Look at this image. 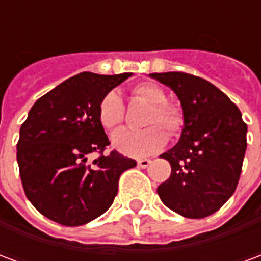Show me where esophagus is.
<instances>
[{"instance_id": "1", "label": "esophagus", "mask_w": 261, "mask_h": 261, "mask_svg": "<svg viewBox=\"0 0 261 261\" xmlns=\"http://www.w3.org/2000/svg\"><path fill=\"white\" fill-rule=\"evenodd\" d=\"M138 166L140 168H142V169H145V168H148V165L151 164V159H138Z\"/></svg>"}]
</instances>
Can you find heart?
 <instances>
[{
    "label": "heart",
    "instance_id": "1",
    "mask_svg": "<svg viewBox=\"0 0 261 261\" xmlns=\"http://www.w3.org/2000/svg\"><path fill=\"white\" fill-rule=\"evenodd\" d=\"M133 95L151 106L145 119V130H119L112 137L113 147L125 156L144 158L156 152L166 142L165 131L156 124L162 125L170 136H175L183 125L180 110L166 102V93L162 88L152 82H144L134 86ZM97 117L103 128L116 130L124 119V103L116 91L108 92L99 103Z\"/></svg>",
    "mask_w": 261,
    "mask_h": 261
}]
</instances>
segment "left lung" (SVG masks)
Returning <instances> with one entry per match:
<instances>
[{"label":"left lung","instance_id":"8db88e82","mask_svg":"<svg viewBox=\"0 0 261 261\" xmlns=\"http://www.w3.org/2000/svg\"><path fill=\"white\" fill-rule=\"evenodd\" d=\"M149 76L175 92L183 110L180 140L159 156L169 161L172 173L159 185L158 196L181 217H208L238 186L247 125L235 103L211 82L185 72Z\"/></svg>","mask_w":261,"mask_h":261}]
</instances>
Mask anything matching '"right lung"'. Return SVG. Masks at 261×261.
Segmentation results:
<instances>
[{
    "instance_id": "1",
    "label": "right lung",
    "mask_w": 261,
    "mask_h": 261,
    "mask_svg": "<svg viewBox=\"0 0 261 261\" xmlns=\"http://www.w3.org/2000/svg\"><path fill=\"white\" fill-rule=\"evenodd\" d=\"M131 75L81 72L32 106L20 127L16 159L28 200L48 219L80 226L100 217L113 204L120 175L137 165L116 151L86 164L89 153L109 145L99 103Z\"/></svg>"
}]
</instances>
